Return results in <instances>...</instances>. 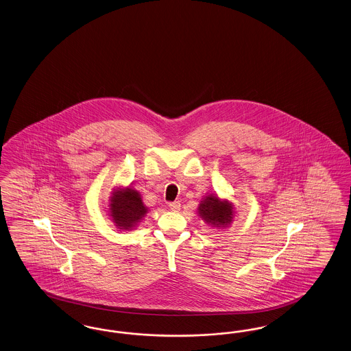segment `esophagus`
Returning a JSON list of instances; mask_svg holds the SVG:
<instances>
[{"label":"esophagus","instance_id":"esophagus-1","mask_svg":"<svg viewBox=\"0 0 351 351\" xmlns=\"http://www.w3.org/2000/svg\"><path fill=\"white\" fill-rule=\"evenodd\" d=\"M169 209L172 211H178L180 210V202L179 201H173V202H169Z\"/></svg>","mask_w":351,"mask_h":351}]
</instances>
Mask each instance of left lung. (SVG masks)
Wrapping results in <instances>:
<instances>
[{
    "instance_id": "8db88e82",
    "label": "left lung",
    "mask_w": 351,
    "mask_h": 351,
    "mask_svg": "<svg viewBox=\"0 0 351 351\" xmlns=\"http://www.w3.org/2000/svg\"><path fill=\"white\" fill-rule=\"evenodd\" d=\"M198 214L206 223L217 227H225L234 217L232 205L227 201H221L217 196L205 197L198 206Z\"/></svg>"
}]
</instances>
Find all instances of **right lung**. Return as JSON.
<instances>
[{
    "label": "right lung",
    "instance_id": "obj_1",
    "mask_svg": "<svg viewBox=\"0 0 351 351\" xmlns=\"http://www.w3.org/2000/svg\"><path fill=\"white\" fill-rule=\"evenodd\" d=\"M111 217L119 228H132L147 213L146 206L141 199L140 193L133 188L120 189L113 193L111 205Z\"/></svg>",
    "mask_w": 351,
    "mask_h": 351
}]
</instances>
